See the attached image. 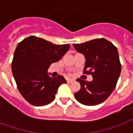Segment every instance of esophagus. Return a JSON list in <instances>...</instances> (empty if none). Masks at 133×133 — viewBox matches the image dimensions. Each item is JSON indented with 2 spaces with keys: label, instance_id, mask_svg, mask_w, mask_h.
<instances>
[{
  "label": "esophagus",
  "instance_id": "esophagus-1",
  "mask_svg": "<svg viewBox=\"0 0 133 133\" xmlns=\"http://www.w3.org/2000/svg\"><path fill=\"white\" fill-rule=\"evenodd\" d=\"M73 81H74L73 79H70V78H68V79L67 80V82H68V83H72Z\"/></svg>",
  "mask_w": 133,
  "mask_h": 133
}]
</instances>
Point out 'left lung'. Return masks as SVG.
<instances>
[{
    "instance_id": "1",
    "label": "left lung",
    "mask_w": 133,
    "mask_h": 133,
    "mask_svg": "<svg viewBox=\"0 0 133 133\" xmlns=\"http://www.w3.org/2000/svg\"><path fill=\"white\" fill-rule=\"evenodd\" d=\"M74 48L86 60L85 72L92 76V81L76 80L81 84V90L74 96L85 105H98L110 95L120 75L121 64L117 48L105 38L74 44Z\"/></svg>"
}]
</instances>
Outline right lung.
<instances>
[{"label":"right lung","instance_id":"add662e5","mask_svg":"<svg viewBox=\"0 0 133 133\" xmlns=\"http://www.w3.org/2000/svg\"><path fill=\"white\" fill-rule=\"evenodd\" d=\"M69 48L70 44L55 45L35 36L18 44L11 64L12 72L21 94L31 105L44 106L52 103L59 86L66 83L63 76L50 77L48 70Z\"/></svg>","mask_w":133,"mask_h":133}]
</instances>
